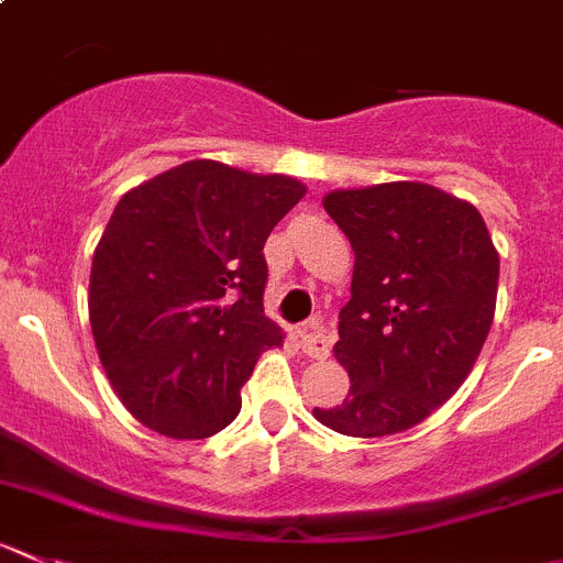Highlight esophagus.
Instances as JSON below:
<instances>
[{"label":"esophagus","instance_id":"esophagus-1","mask_svg":"<svg viewBox=\"0 0 563 563\" xmlns=\"http://www.w3.org/2000/svg\"><path fill=\"white\" fill-rule=\"evenodd\" d=\"M299 343H302V352L308 354V357H316V360L330 357L332 335L319 324V321H310V324L305 327L302 335H299Z\"/></svg>","mask_w":563,"mask_h":563}]
</instances>
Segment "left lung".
Instances as JSON below:
<instances>
[{
  "mask_svg": "<svg viewBox=\"0 0 563 563\" xmlns=\"http://www.w3.org/2000/svg\"><path fill=\"white\" fill-rule=\"evenodd\" d=\"M324 211L354 250L332 349L352 387L313 415L346 438L398 434L471 374L493 327L498 250L476 206L429 184L338 189Z\"/></svg>",
  "mask_w": 563,
  "mask_h": 563,
  "instance_id": "obj_1",
  "label": "left lung"
}]
</instances>
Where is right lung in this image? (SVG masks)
I'll return each mask as SVG.
<instances>
[{
  "instance_id": "1",
  "label": "right lung",
  "mask_w": 563,
  "mask_h": 563,
  "mask_svg": "<svg viewBox=\"0 0 563 563\" xmlns=\"http://www.w3.org/2000/svg\"><path fill=\"white\" fill-rule=\"evenodd\" d=\"M302 195L288 176L195 159L114 206L87 305L103 371L140 423L203 440L236 418L261 352L283 343L264 316V244Z\"/></svg>"
}]
</instances>
